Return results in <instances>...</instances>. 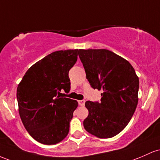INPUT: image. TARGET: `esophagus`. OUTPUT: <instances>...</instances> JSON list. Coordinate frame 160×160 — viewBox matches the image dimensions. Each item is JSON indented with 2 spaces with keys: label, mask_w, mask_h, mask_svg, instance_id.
Returning <instances> with one entry per match:
<instances>
[{
  "label": "esophagus",
  "mask_w": 160,
  "mask_h": 160,
  "mask_svg": "<svg viewBox=\"0 0 160 160\" xmlns=\"http://www.w3.org/2000/svg\"><path fill=\"white\" fill-rule=\"evenodd\" d=\"M78 104H79L80 106H84L85 105V100H78Z\"/></svg>",
  "instance_id": "obj_1"
}]
</instances>
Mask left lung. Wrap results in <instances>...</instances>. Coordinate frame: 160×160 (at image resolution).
Wrapping results in <instances>:
<instances>
[{"instance_id": "obj_1", "label": "left lung", "mask_w": 160, "mask_h": 160, "mask_svg": "<svg viewBox=\"0 0 160 160\" xmlns=\"http://www.w3.org/2000/svg\"><path fill=\"white\" fill-rule=\"evenodd\" d=\"M78 56L86 78L94 89L102 90L100 101H86L88 132L100 138H112L126 127L138 102L139 78L128 61L106 49H81Z\"/></svg>"}]
</instances>
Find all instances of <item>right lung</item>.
Returning a JSON list of instances; mask_svg holds the SVG:
<instances>
[{"instance_id": "1", "label": "right lung", "mask_w": 160, "mask_h": 160, "mask_svg": "<svg viewBox=\"0 0 160 160\" xmlns=\"http://www.w3.org/2000/svg\"><path fill=\"white\" fill-rule=\"evenodd\" d=\"M80 50L51 53L32 66L17 91L19 113L23 125L35 141L56 144L67 136L76 100L60 98L70 90L69 71Z\"/></svg>"}]
</instances>
